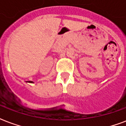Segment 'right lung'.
Listing matches in <instances>:
<instances>
[{"instance_id": "add662e5", "label": "right lung", "mask_w": 126, "mask_h": 126, "mask_svg": "<svg viewBox=\"0 0 126 126\" xmlns=\"http://www.w3.org/2000/svg\"><path fill=\"white\" fill-rule=\"evenodd\" d=\"M29 82H33L32 81H29Z\"/></svg>"}]
</instances>
